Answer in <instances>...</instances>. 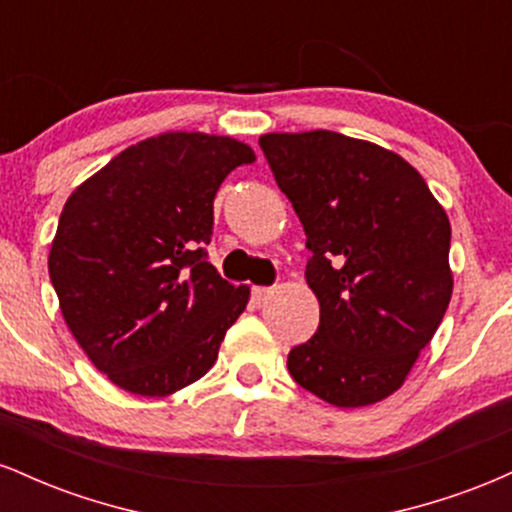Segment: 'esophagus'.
Returning <instances> with one entry per match:
<instances>
[{
	"mask_svg": "<svg viewBox=\"0 0 512 512\" xmlns=\"http://www.w3.org/2000/svg\"><path fill=\"white\" fill-rule=\"evenodd\" d=\"M272 293H274L272 286H252V298H255V301H260V303L267 301Z\"/></svg>",
	"mask_w": 512,
	"mask_h": 512,
	"instance_id": "esophagus-1",
	"label": "esophagus"
}]
</instances>
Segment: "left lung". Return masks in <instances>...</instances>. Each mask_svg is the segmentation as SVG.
Here are the masks:
<instances>
[{
    "instance_id": "obj_1",
    "label": "left lung",
    "mask_w": 512,
    "mask_h": 512,
    "mask_svg": "<svg viewBox=\"0 0 512 512\" xmlns=\"http://www.w3.org/2000/svg\"><path fill=\"white\" fill-rule=\"evenodd\" d=\"M276 185L305 231L320 325L289 351L291 378L342 409L390 397L452 296L450 221L419 170L330 129L264 134Z\"/></svg>"
}]
</instances>
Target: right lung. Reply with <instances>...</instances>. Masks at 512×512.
Returning <instances> with one entry per match:
<instances>
[{
  "label": "right lung",
  "instance_id": "right-lung-1",
  "mask_svg": "<svg viewBox=\"0 0 512 512\" xmlns=\"http://www.w3.org/2000/svg\"><path fill=\"white\" fill-rule=\"evenodd\" d=\"M248 144L166 132L117 154L64 204L48 269L64 322L122 390L166 397L214 366L248 305L207 262L214 197Z\"/></svg>",
  "mask_w": 512,
  "mask_h": 512
}]
</instances>
